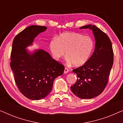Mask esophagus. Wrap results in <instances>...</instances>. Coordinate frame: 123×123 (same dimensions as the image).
Listing matches in <instances>:
<instances>
[{
  "label": "esophagus",
  "mask_w": 123,
  "mask_h": 123,
  "mask_svg": "<svg viewBox=\"0 0 123 123\" xmlns=\"http://www.w3.org/2000/svg\"><path fill=\"white\" fill-rule=\"evenodd\" d=\"M68 72H69V70L68 69H67V68H65V69H64V73L66 74V73H68Z\"/></svg>",
  "instance_id": "esophagus-1"
}]
</instances>
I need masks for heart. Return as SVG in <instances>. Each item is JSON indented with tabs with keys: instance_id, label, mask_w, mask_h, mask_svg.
<instances>
[{
	"instance_id": "heart-1",
	"label": "heart",
	"mask_w": 123,
	"mask_h": 123,
	"mask_svg": "<svg viewBox=\"0 0 123 123\" xmlns=\"http://www.w3.org/2000/svg\"><path fill=\"white\" fill-rule=\"evenodd\" d=\"M93 42L89 37L77 33H63L53 38L49 48L54 59L59 60L65 55L67 62L74 66L86 63L93 51Z\"/></svg>"
}]
</instances>
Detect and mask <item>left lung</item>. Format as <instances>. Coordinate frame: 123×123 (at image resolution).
Masks as SVG:
<instances>
[{"mask_svg":"<svg viewBox=\"0 0 123 123\" xmlns=\"http://www.w3.org/2000/svg\"><path fill=\"white\" fill-rule=\"evenodd\" d=\"M92 30L95 38V49L91 58L82 66L73 70L77 80L70 87L77 97L90 99L100 95L107 85L113 65L114 53L108 36L95 25L80 27Z\"/></svg>","mask_w":123,"mask_h":123,"instance_id":"left-lung-1","label":"left lung"}]
</instances>
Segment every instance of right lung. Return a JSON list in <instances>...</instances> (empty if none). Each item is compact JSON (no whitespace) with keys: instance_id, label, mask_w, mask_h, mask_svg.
Masks as SVG:
<instances>
[{"instance_id":"obj_1","label":"right lung","mask_w":123,"mask_h":123,"mask_svg":"<svg viewBox=\"0 0 123 123\" xmlns=\"http://www.w3.org/2000/svg\"><path fill=\"white\" fill-rule=\"evenodd\" d=\"M46 27L31 26L19 32L13 41L10 66L19 91L27 98L41 100L53 88L54 80L63 74L64 66L43 50L30 54L25 48Z\"/></svg>"}]
</instances>
